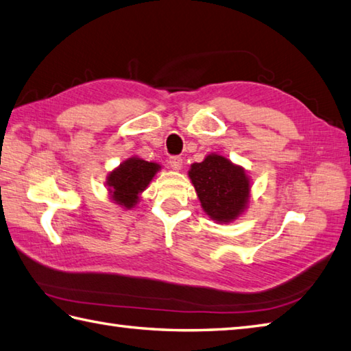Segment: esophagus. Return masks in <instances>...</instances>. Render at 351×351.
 I'll use <instances>...</instances> for the list:
<instances>
[{
  "mask_svg": "<svg viewBox=\"0 0 351 351\" xmlns=\"http://www.w3.org/2000/svg\"><path fill=\"white\" fill-rule=\"evenodd\" d=\"M169 165H171V168H173V169L178 171V169H180V168L183 167V159H182L180 156L169 157Z\"/></svg>",
  "mask_w": 351,
  "mask_h": 351,
  "instance_id": "34e87169",
  "label": "esophagus"
}]
</instances>
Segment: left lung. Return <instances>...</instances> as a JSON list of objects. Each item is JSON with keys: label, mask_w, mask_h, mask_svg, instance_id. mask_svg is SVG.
<instances>
[{"label": "left lung", "mask_w": 351, "mask_h": 351, "mask_svg": "<svg viewBox=\"0 0 351 351\" xmlns=\"http://www.w3.org/2000/svg\"><path fill=\"white\" fill-rule=\"evenodd\" d=\"M203 210L215 223L227 224L245 212L252 183L245 169L217 153L192 163L188 173Z\"/></svg>", "instance_id": "1"}]
</instances>
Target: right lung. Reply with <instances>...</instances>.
<instances>
[{
	"instance_id": "add662e5",
	"label": "right lung",
	"mask_w": 351,
	"mask_h": 351,
	"mask_svg": "<svg viewBox=\"0 0 351 351\" xmlns=\"http://www.w3.org/2000/svg\"><path fill=\"white\" fill-rule=\"evenodd\" d=\"M160 168L159 163L147 162L138 156L128 157L107 176L106 184L110 199L124 209H132Z\"/></svg>"
}]
</instances>
